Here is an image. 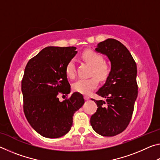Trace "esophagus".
I'll use <instances>...</instances> for the list:
<instances>
[{"instance_id":"1","label":"esophagus","mask_w":160,"mask_h":160,"mask_svg":"<svg viewBox=\"0 0 160 160\" xmlns=\"http://www.w3.org/2000/svg\"><path fill=\"white\" fill-rule=\"evenodd\" d=\"M84 97H85V100H88V99H90V97H89V96H87V95H85V96Z\"/></svg>"}]
</instances>
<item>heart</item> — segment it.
Wrapping results in <instances>:
<instances>
[{
  "instance_id": "heart-1",
  "label": "heart",
  "mask_w": 160,
  "mask_h": 160,
  "mask_svg": "<svg viewBox=\"0 0 160 160\" xmlns=\"http://www.w3.org/2000/svg\"><path fill=\"white\" fill-rule=\"evenodd\" d=\"M82 57L92 66L91 75H95L100 80L106 79L109 73L110 68L109 65L104 61V58L101 54L93 50H87L82 53ZM66 72L67 76L70 79H73L75 77V66L73 60L68 62ZM96 77L92 76L88 79L78 80L72 85V89L81 94H90L98 85V79Z\"/></svg>"
}]
</instances>
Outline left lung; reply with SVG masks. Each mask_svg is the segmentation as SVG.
Instances as JSON below:
<instances>
[{
  "instance_id": "left-lung-1",
  "label": "left lung",
  "mask_w": 160,
  "mask_h": 160,
  "mask_svg": "<svg viewBox=\"0 0 160 160\" xmlns=\"http://www.w3.org/2000/svg\"><path fill=\"white\" fill-rule=\"evenodd\" d=\"M95 51L109 59L111 71L96 92L105 100L93 99L98 108L90 123L102 136H114L127 128L133 112L138 97L136 63L128 48L114 39L99 43Z\"/></svg>"
}]
</instances>
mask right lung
<instances>
[{"label":"right lung","mask_w":160,"mask_h":160,"mask_svg":"<svg viewBox=\"0 0 160 160\" xmlns=\"http://www.w3.org/2000/svg\"><path fill=\"white\" fill-rule=\"evenodd\" d=\"M75 49L46 47L25 67L22 80L24 113L34 131L45 138H57L68 132L74 113L85 103L79 92L63 102L58 97L60 93L70 92L66 66L77 53Z\"/></svg>","instance_id":"1"}]
</instances>
